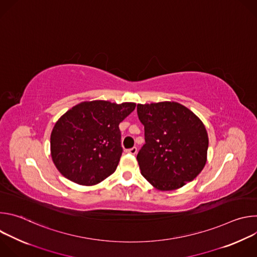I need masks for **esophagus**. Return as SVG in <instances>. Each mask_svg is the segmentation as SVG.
I'll use <instances>...</instances> for the list:
<instances>
[{
	"instance_id": "esophagus-1",
	"label": "esophagus",
	"mask_w": 257,
	"mask_h": 257,
	"mask_svg": "<svg viewBox=\"0 0 257 257\" xmlns=\"http://www.w3.org/2000/svg\"><path fill=\"white\" fill-rule=\"evenodd\" d=\"M126 153H127V154H130V155H136V154H137V149L134 146V148L127 150Z\"/></svg>"
}]
</instances>
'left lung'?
<instances>
[{
	"label": "left lung",
	"mask_w": 257,
	"mask_h": 257,
	"mask_svg": "<svg viewBox=\"0 0 257 257\" xmlns=\"http://www.w3.org/2000/svg\"><path fill=\"white\" fill-rule=\"evenodd\" d=\"M145 144L137 155L142 176L161 191L181 188L205 166L208 136L202 121L176 101L138 103Z\"/></svg>",
	"instance_id": "obj_1"
}]
</instances>
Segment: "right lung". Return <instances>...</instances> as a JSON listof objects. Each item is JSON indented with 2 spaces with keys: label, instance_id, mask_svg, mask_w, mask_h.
I'll list each match as a JSON object with an SVG mask.
<instances>
[{
  "label": "right lung",
  "instance_id": "add662e5",
  "mask_svg": "<svg viewBox=\"0 0 257 257\" xmlns=\"http://www.w3.org/2000/svg\"><path fill=\"white\" fill-rule=\"evenodd\" d=\"M135 106V102L91 100L70 108L51 134V156L58 171L84 186L112 175L123 153L119 124Z\"/></svg>",
  "mask_w": 257,
  "mask_h": 257
}]
</instances>
